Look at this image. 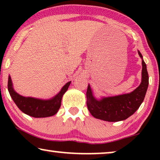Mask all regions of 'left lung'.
I'll return each instance as SVG.
<instances>
[{
  "mask_svg": "<svg viewBox=\"0 0 160 160\" xmlns=\"http://www.w3.org/2000/svg\"><path fill=\"white\" fill-rule=\"evenodd\" d=\"M138 52L142 59L141 82L132 92L97 99L94 96L90 85H88L87 91V108L96 119L107 122L123 121L132 116L143 102L148 86V74L143 56L139 50Z\"/></svg>",
  "mask_w": 160,
  "mask_h": 160,
  "instance_id": "left-lung-1",
  "label": "left lung"
}]
</instances>
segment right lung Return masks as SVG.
<instances>
[{
    "mask_svg": "<svg viewBox=\"0 0 160 160\" xmlns=\"http://www.w3.org/2000/svg\"><path fill=\"white\" fill-rule=\"evenodd\" d=\"M71 82L65 84L61 90L50 99H39L32 97H24L14 90L12 78L8 76V90L17 107L25 114L35 118H43L54 116L60 108L62 96L68 90Z\"/></svg>",
    "mask_w": 160,
    "mask_h": 160,
    "instance_id": "right-lung-1",
    "label": "right lung"
}]
</instances>
